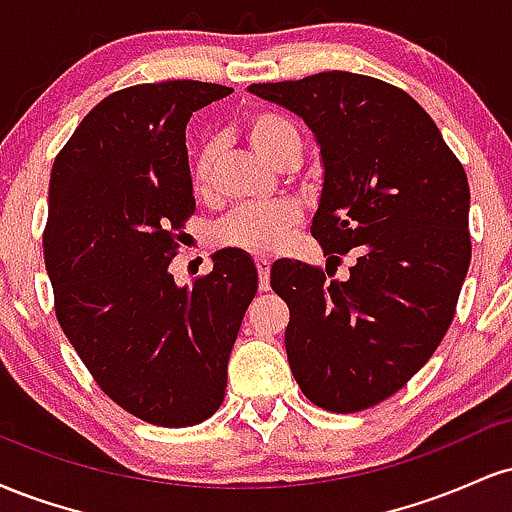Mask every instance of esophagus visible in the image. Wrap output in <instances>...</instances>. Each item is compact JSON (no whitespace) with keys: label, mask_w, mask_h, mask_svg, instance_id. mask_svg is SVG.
I'll list each match as a JSON object with an SVG mask.
<instances>
[{"label":"esophagus","mask_w":512,"mask_h":512,"mask_svg":"<svg viewBox=\"0 0 512 512\" xmlns=\"http://www.w3.org/2000/svg\"><path fill=\"white\" fill-rule=\"evenodd\" d=\"M255 267H257V276H260V291H267L269 289V269H272V264L267 260H255Z\"/></svg>","instance_id":"esophagus-1"}]
</instances>
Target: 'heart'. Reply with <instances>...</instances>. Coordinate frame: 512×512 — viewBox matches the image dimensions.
<instances>
[{"label":"heart","mask_w":512,"mask_h":512,"mask_svg":"<svg viewBox=\"0 0 512 512\" xmlns=\"http://www.w3.org/2000/svg\"><path fill=\"white\" fill-rule=\"evenodd\" d=\"M245 137L252 149L272 166L289 168L301 154V132L286 115L276 110H252L245 117ZM216 149L204 144L192 163V190L207 197L214 182ZM303 211L296 202H274L267 207H243L216 223L214 243L219 248L245 255L267 257L284 248L286 238L301 223Z\"/></svg>","instance_id":"obj_1"}]
</instances>
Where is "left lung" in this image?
Here are the masks:
<instances>
[{
	"mask_svg": "<svg viewBox=\"0 0 512 512\" xmlns=\"http://www.w3.org/2000/svg\"><path fill=\"white\" fill-rule=\"evenodd\" d=\"M315 132L325 187L310 233L327 267L281 260L286 356L317 407L354 414L392 397L443 342L472 260L460 158L402 88L351 72L252 84ZM355 252L344 282L341 255Z\"/></svg>",
	"mask_w": 512,
	"mask_h": 512,
	"instance_id": "1",
	"label": "left lung"
}]
</instances>
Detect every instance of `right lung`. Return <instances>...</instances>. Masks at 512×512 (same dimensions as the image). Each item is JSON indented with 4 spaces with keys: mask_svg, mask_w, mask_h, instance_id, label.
<instances>
[{
    "mask_svg": "<svg viewBox=\"0 0 512 512\" xmlns=\"http://www.w3.org/2000/svg\"><path fill=\"white\" fill-rule=\"evenodd\" d=\"M233 88L161 81L110 93L62 146L43 231L55 315L96 385L146 424L207 421L257 293L245 252L180 289L170 262L195 214L185 125Z\"/></svg>",
    "mask_w": 512,
    "mask_h": 512,
    "instance_id": "right-lung-1",
    "label": "right lung"
}]
</instances>
